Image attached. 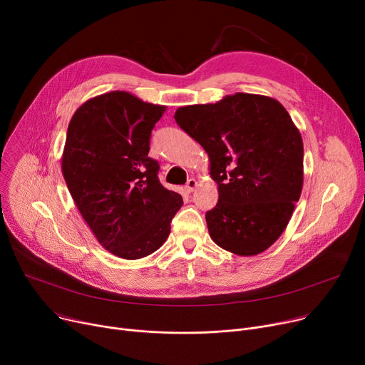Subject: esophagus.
<instances>
[{"label": "esophagus", "mask_w": 365, "mask_h": 365, "mask_svg": "<svg viewBox=\"0 0 365 365\" xmlns=\"http://www.w3.org/2000/svg\"><path fill=\"white\" fill-rule=\"evenodd\" d=\"M197 180L195 179H189L187 182H186V185H185V190L187 194H190V192H194L195 190V187H197Z\"/></svg>", "instance_id": "obj_1"}]
</instances>
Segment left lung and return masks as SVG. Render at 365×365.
Masks as SVG:
<instances>
[{"label": "left lung", "instance_id": "left-lung-1", "mask_svg": "<svg viewBox=\"0 0 365 365\" xmlns=\"http://www.w3.org/2000/svg\"><path fill=\"white\" fill-rule=\"evenodd\" d=\"M178 125L210 158L219 201L205 213L212 240L255 256L289 225L303 185V142L275 99L237 93L217 103L179 108Z\"/></svg>", "mask_w": 365, "mask_h": 365}]
</instances>
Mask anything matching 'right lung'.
I'll return each mask as SVG.
<instances>
[{
	"instance_id": "obj_1",
	"label": "right lung",
	"mask_w": 365,
	"mask_h": 365,
	"mask_svg": "<svg viewBox=\"0 0 365 365\" xmlns=\"http://www.w3.org/2000/svg\"><path fill=\"white\" fill-rule=\"evenodd\" d=\"M164 110L110 91L83 103L68 125L62 171L69 192L98 241L123 259L158 250L183 204L161 185L160 164L148 155Z\"/></svg>"
}]
</instances>
